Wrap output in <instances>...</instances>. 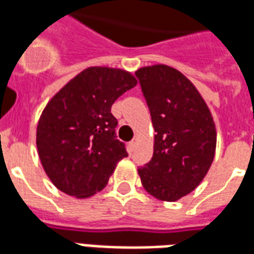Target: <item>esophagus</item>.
<instances>
[{"instance_id":"esophagus-1","label":"esophagus","mask_w":254,"mask_h":254,"mask_svg":"<svg viewBox=\"0 0 254 254\" xmlns=\"http://www.w3.org/2000/svg\"><path fill=\"white\" fill-rule=\"evenodd\" d=\"M136 143H137V137H133L132 140L129 141L128 147H129V149H131V151H133V149H135V147H136Z\"/></svg>"}]
</instances>
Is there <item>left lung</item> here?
<instances>
[{
    "mask_svg": "<svg viewBox=\"0 0 254 254\" xmlns=\"http://www.w3.org/2000/svg\"><path fill=\"white\" fill-rule=\"evenodd\" d=\"M155 129L154 155L137 168L144 190L162 201H176L205 178L215 158L216 127L197 88L167 64L135 71Z\"/></svg>",
    "mask_w": 254,
    "mask_h": 254,
    "instance_id": "8db88e82",
    "label": "left lung"
}]
</instances>
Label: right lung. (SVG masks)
Wrapping results in <instances>:
<instances>
[{"mask_svg":"<svg viewBox=\"0 0 254 254\" xmlns=\"http://www.w3.org/2000/svg\"><path fill=\"white\" fill-rule=\"evenodd\" d=\"M136 83L126 70L92 66L49 100L37 126V149L46 175L64 193L76 198L95 194L127 156L117 139L111 106Z\"/></svg>","mask_w":254,"mask_h":254,"instance_id":"add662e5","label":"right lung"}]
</instances>
